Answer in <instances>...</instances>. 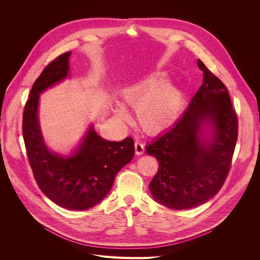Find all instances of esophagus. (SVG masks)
<instances>
[{"label":"esophagus","mask_w":260,"mask_h":260,"mask_svg":"<svg viewBox=\"0 0 260 260\" xmlns=\"http://www.w3.org/2000/svg\"><path fill=\"white\" fill-rule=\"evenodd\" d=\"M135 151L137 155H142L144 153V144L139 141L135 142Z\"/></svg>","instance_id":"1"}]
</instances>
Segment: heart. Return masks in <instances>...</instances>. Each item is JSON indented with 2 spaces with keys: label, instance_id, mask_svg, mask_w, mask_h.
<instances>
[{
  "label": "heart",
  "instance_id": "heart-1",
  "mask_svg": "<svg viewBox=\"0 0 260 260\" xmlns=\"http://www.w3.org/2000/svg\"><path fill=\"white\" fill-rule=\"evenodd\" d=\"M123 99L136 106V117L141 128L148 134H157L171 126L177 119L182 104V94L174 86L165 84L157 75H149L127 85L122 92ZM117 115L126 119V111L118 106Z\"/></svg>",
  "mask_w": 260,
  "mask_h": 260
}]
</instances>
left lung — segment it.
Listing matches in <instances>:
<instances>
[{
	"label": "left lung",
	"instance_id": "left-lung-1",
	"mask_svg": "<svg viewBox=\"0 0 260 260\" xmlns=\"http://www.w3.org/2000/svg\"><path fill=\"white\" fill-rule=\"evenodd\" d=\"M203 83L176 124L146 146L159 169L149 183L155 200L173 210L206 203L222 187L238 137V119L226 86L201 60ZM206 122L213 134L201 138Z\"/></svg>",
	"mask_w": 260,
	"mask_h": 260
}]
</instances>
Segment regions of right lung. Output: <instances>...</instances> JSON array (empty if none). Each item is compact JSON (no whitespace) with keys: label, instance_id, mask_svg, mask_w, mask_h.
<instances>
[{"label":"right lung","instance_id":"1","mask_svg":"<svg viewBox=\"0 0 260 260\" xmlns=\"http://www.w3.org/2000/svg\"><path fill=\"white\" fill-rule=\"evenodd\" d=\"M70 56L71 51L60 54L35 81L24 106L22 132L29 166L44 195L64 209L86 211L107 195L117 173L133 159L135 146L132 137L112 142L90 128L73 156L48 151L38 121L39 94L66 78Z\"/></svg>","mask_w":260,"mask_h":260}]
</instances>
